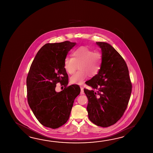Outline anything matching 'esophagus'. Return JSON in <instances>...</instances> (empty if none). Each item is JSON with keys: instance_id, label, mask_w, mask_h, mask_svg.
Masks as SVG:
<instances>
[{"instance_id": "1", "label": "esophagus", "mask_w": 153, "mask_h": 153, "mask_svg": "<svg viewBox=\"0 0 153 153\" xmlns=\"http://www.w3.org/2000/svg\"><path fill=\"white\" fill-rule=\"evenodd\" d=\"M80 89H81V91H80V94H84V88L82 87H80Z\"/></svg>"}]
</instances>
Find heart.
<instances>
[{
    "instance_id": "1",
    "label": "heart",
    "mask_w": 153,
    "mask_h": 153,
    "mask_svg": "<svg viewBox=\"0 0 153 153\" xmlns=\"http://www.w3.org/2000/svg\"><path fill=\"white\" fill-rule=\"evenodd\" d=\"M72 58L67 57L64 61V68L72 74L79 68V71L70 78L71 82L81 85L85 79L97 74L101 68L102 56L100 52L94 51L86 46H80L72 52Z\"/></svg>"
}]
</instances>
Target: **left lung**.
<instances>
[{
    "instance_id": "left-lung-1",
    "label": "left lung",
    "mask_w": 153,
    "mask_h": 153,
    "mask_svg": "<svg viewBox=\"0 0 153 153\" xmlns=\"http://www.w3.org/2000/svg\"><path fill=\"white\" fill-rule=\"evenodd\" d=\"M102 51V64L97 74L86 84L92 90L84 89L88 98V117L94 124L103 127L115 124L127 108L132 84L127 65L109 44L96 42ZM94 89L97 91L95 92Z\"/></svg>"
}]
</instances>
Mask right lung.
<instances>
[{
    "mask_svg": "<svg viewBox=\"0 0 153 153\" xmlns=\"http://www.w3.org/2000/svg\"><path fill=\"white\" fill-rule=\"evenodd\" d=\"M76 45L69 41L48 43L36 53L27 78V100L40 123L53 129L68 120L74 101L80 92L78 85L67 86L68 76L64 68L68 52ZM64 85V90L55 91L56 84Z\"/></svg>",
    "mask_w": 153,
    "mask_h": 153,
    "instance_id": "obj_1",
    "label": "right lung"
}]
</instances>
